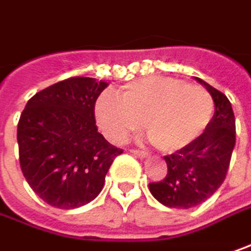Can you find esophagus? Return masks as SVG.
<instances>
[{
  "mask_svg": "<svg viewBox=\"0 0 251 251\" xmlns=\"http://www.w3.org/2000/svg\"><path fill=\"white\" fill-rule=\"evenodd\" d=\"M130 152H132L134 155H137V157L140 158H145L148 155V152H147V151H143V150H130Z\"/></svg>",
  "mask_w": 251,
  "mask_h": 251,
  "instance_id": "34e87169",
  "label": "esophagus"
}]
</instances>
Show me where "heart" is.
<instances>
[{
    "mask_svg": "<svg viewBox=\"0 0 251 251\" xmlns=\"http://www.w3.org/2000/svg\"><path fill=\"white\" fill-rule=\"evenodd\" d=\"M215 101L205 87L172 77H144L119 90V99L101 94L94 104L97 124L114 143L124 141L144 123L151 143L176 152L206 131Z\"/></svg>",
    "mask_w": 251,
    "mask_h": 251,
    "instance_id": "1",
    "label": "heart"
}]
</instances>
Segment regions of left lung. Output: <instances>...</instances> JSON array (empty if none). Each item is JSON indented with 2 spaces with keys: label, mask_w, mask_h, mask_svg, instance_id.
Listing matches in <instances>:
<instances>
[{
  "label": "left lung",
  "mask_w": 251,
  "mask_h": 251,
  "mask_svg": "<svg viewBox=\"0 0 251 251\" xmlns=\"http://www.w3.org/2000/svg\"><path fill=\"white\" fill-rule=\"evenodd\" d=\"M215 101V114L206 131L194 144L165 155L168 172L150 183V192L162 205L189 209L203 203L223 183L236 144V120L229 99L196 77Z\"/></svg>",
  "instance_id": "obj_1"
}]
</instances>
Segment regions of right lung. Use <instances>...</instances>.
Returning a JSON list of instances; mask_svg holds the SVG:
<instances>
[{
    "label": "right lung",
    "instance_id": "obj_1",
    "mask_svg": "<svg viewBox=\"0 0 251 251\" xmlns=\"http://www.w3.org/2000/svg\"><path fill=\"white\" fill-rule=\"evenodd\" d=\"M106 82L75 76L31 97L18 121L19 165L32 191L50 206L92 202L123 150L97 131L94 104Z\"/></svg>",
    "mask_w": 251,
    "mask_h": 251
}]
</instances>
